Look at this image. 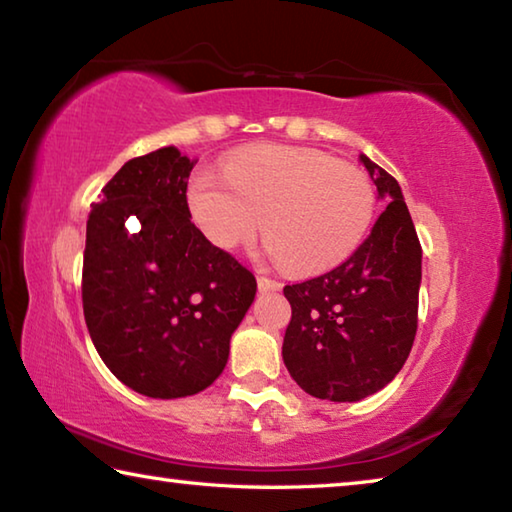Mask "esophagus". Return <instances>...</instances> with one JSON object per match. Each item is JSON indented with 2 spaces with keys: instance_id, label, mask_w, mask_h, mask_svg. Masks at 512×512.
I'll list each match as a JSON object with an SVG mask.
<instances>
[{
  "instance_id": "1",
  "label": "esophagus",
  "mask_w": 512,
  "mask_h": 512,
  "mask_svg": "<svg viewBox=\"0 0 512 512\" xmlns=\"http://www.w3.org/2000/svg\"><path fill=\"white\" fill-rule=\"evenodd\" d=\"M257 287L262 293H273V291H280L282 284L271 280V277H264V275H257Z\"/></svg>"
}]
</instances>
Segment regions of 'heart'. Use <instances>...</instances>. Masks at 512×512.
Here are the masks:
<instances>
[{"mask_svg": "<svg viewBox=\"0 0 512 512\" xmlns=\"http://www.w3.org/2000/svg\"><path fill=\"white\" fill-rule=\"evenodd\" d=\"M225 176L196 171L187 210L212 246L232 250L262 219L268 250L291 273L316 275L343 264L375 216L368 176L316 149L250 146L225 162Z\"/></svg>", "mask_w": 512, "mask_h": 512, "instance_id": "b5f03b06", "label": "heart"}]
</instances>
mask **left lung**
I'll use <instances>...</instances> for the list:
<instances>
[{"mask_svg":"<svg viewBox=\"0 0 512 512\" xmlns=\"http://www.w3.org/2000/svg\"><path fill=\"white\" fill-rule=\"evenodd\" d=\"M359 160L386 210L341 266L284 287V366L302 391L329 402H359L391 384L418 329L422 248L409 207L391 173Z\"/></svg>","mask_w":512,"mask_h":512,"instance_id":"left-lung-1","label":"left lung"}]
</instances>
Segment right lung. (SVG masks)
<instances>
[{
    "label": "right lung",
    "mask_w": 512,
    "mask_h": 512,
    "mask_svg": "<svg viewBox=\"0 0 512 512\" xmlns=\"http://www.w3.org/2000/svg\"><path fill=\"white\" fill-rule=\"evenodd\" d=\"M196 160L176 146L128 160L92 205L83 253V314L121 384L155 400L205 391L257 282L212 246L187 210Z\"/></svg>",
    "instance_id": "add662e5"
}]
</instances>
